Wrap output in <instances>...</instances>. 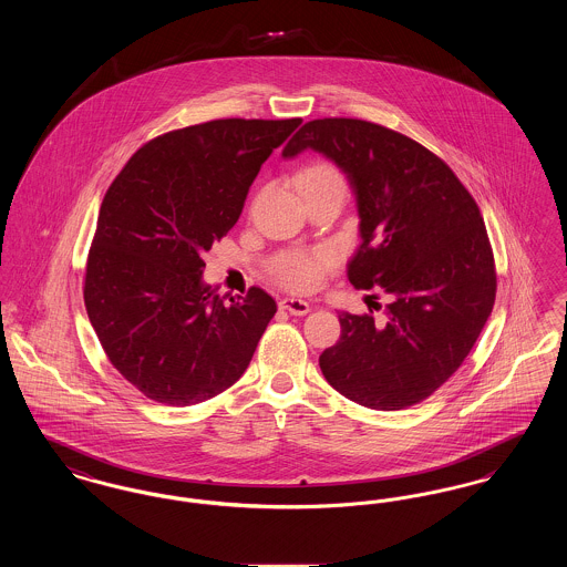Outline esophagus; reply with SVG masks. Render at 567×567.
Masks as SVG:
<instances>
[{"label": "esophagus", "instance_id": "obj_1", "mask_svg": "<svg viewBox=\"0 0 567 567\" xmlns=\"http://www.w3.org/2000/svg\"><path fill=\"white\" fill-rule=\"evenodd\" d=\"M280 308L287 310L289 315H296V317H306L310 312V303L306 299H297V297H285L280 301Z\"/></svg>", "mask_w": 567, "mask_h": 567}]
</instances>
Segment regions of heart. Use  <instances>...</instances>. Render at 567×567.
<instances>
[{
	"mask_svg": "<svg viewBox=\"0 0 567 567\" xmlns=\"http://www.w3.org/2000/svg\"><path fill=\"white\" fill-rule=\"evenodd\" d=\"M299 185L301 190L319 189V187H344V178L342 174L329 165V163H312L308 165L301 176H299ZM324 257H308V255H289L285 257L276 270L274 276L278 278L280 285L296 289V291H306L312 289L319 280H321V271H323Z\"/></svg>",
	"mask_w": 567,
	"mask_h": 567,
	"instance_id": "heart-1",
	"label": "heart"
}]
</instances>
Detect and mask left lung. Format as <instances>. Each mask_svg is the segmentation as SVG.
<instances>
[{
    "label": "left lung",
    "instance_id": "left-lung-1",
    "mask_svg": "<svg viewBox=\"0 0 567 567\" xmlns=\"http://www.w3.org/2000/svg\"><path fill=\"white\" fill-rule=\"evenodd\" d=\"M317 151L349 178L361 244L349 261L357 289L380 287L386 323L342 312L324 349V380L351 402L402 410L457 372L495 303L485 220L453 169L432 151L377 123L317 118L282 151Z\"/></svg>",
    "mask_w": 567,
    "mask_h": 567
}]
</instances>
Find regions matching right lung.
Returning <instances> with one entry per match:
<instances>
[{"instance_id": "obj_1", "label": "right lung", "mask_w": 567, "mask_h": 567, "mask_svg": "<svg viewBox=\"0 0 567 567\" xmlns=\"http://www.w3.org/2000/svg\"><path fill=\"white\" fill-rule=\"evenodd\" d=\"M301 118H218L144 144L106 190L84 306L110 363L159 404L193 405L243 377L276 301L202 280L261 165Z\"/></svg>"}]
</instances>
